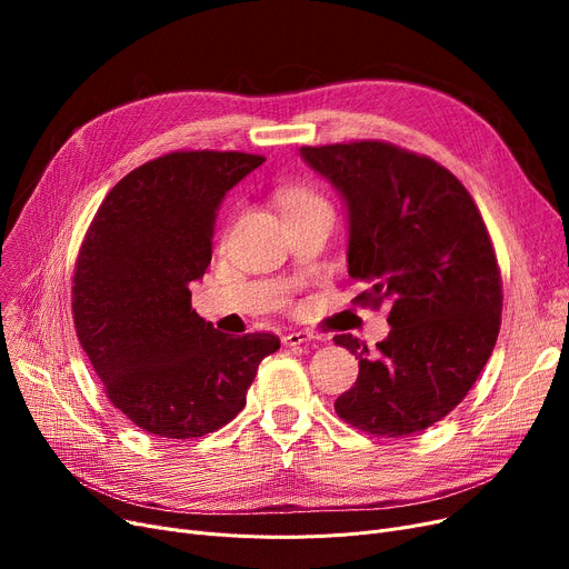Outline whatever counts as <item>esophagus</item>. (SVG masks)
I'll list each match as a JSON object with an SVG mask.
<instances>
[{
    "label": "esophagus",
    "instance_id": "esophagus-1",
    "mask_svg": "<svg viewBox=\"0 0 569 569\" xmlns=\"http://www.w3.org/2000/svg\"><path fill=\"white\" fill-rule=\"evenodd\" d=\"M309 339H311L309 332H288V335H283L286 346H300V343H307Z\"/></svg>",
    "mask_w": 569,
    "mask_h": 569
}]
</instances>
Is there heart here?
<instances>
[{
	"label": "heart",
	"mask_w": 569,
	"mask_h": 569,
	"mask_svg": "<svg viewBox=\"0 0 569 569\" xmlns=\"http://www.w3.org/2000/svg\"><path fill=\"white\" fill-rule=\"evenodd\" d=\"M279 202L283 214H295V212H307V209H318V207H330L325 202V198L309 189V187H290L279 191Z\"/></svg>",
	"instance_id": "obj_1"
}]
</instances>
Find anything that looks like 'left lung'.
Wrapping results in <instances>:
<instances>
[{
    "label": "left lung",
    "mask_w": 569,
    "mask_h": 569,
    "mask_svg": "<svg viewBox=\"0 0 569 569\" xmlns=\"http://www.w3.org/2000/svg\"><path fill=\"white\" fill-rule=\"evenodd\" d=\"M305 161L348 202V274L367 283L352 305L387 309L392 325L335 401L343 422L399 438L433 427L480 378L500 332L496 249L468 189L438 161L385 140L302 147Z\"/></svg>",
    "instance_id": "1"
}]
</instances>
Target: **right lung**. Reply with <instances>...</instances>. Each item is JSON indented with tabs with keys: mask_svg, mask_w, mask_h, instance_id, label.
Returning a JSON list of instances; mask_svg holds the SVG:
<instances>
[{
	"mask_svg": "<svg viewBox=\"0 0 569 569\" xmlns=\"http://www.w3.org/2000/svg\"><path fill=\"white\" fill-rule=\"evenodd\" d=\"M260 154L179 149L108 191L80 244L71 309L103 392L161 438H200L247 403L272 332L230 337L191 309V281L212 260L219 204Z\"/></svg>",
	"mask_w": 569,
	"mask_h": 569,
	"instance_id": "add662e5",
	"label": "right lung"
}]
</instances>
